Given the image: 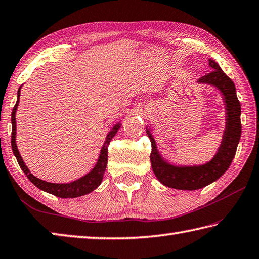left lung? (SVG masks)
I'll return each mask as SVG.
<instances>
[{
	"label": "left lung",
	"instance_id": "8db88e82",
	"mask_svg": "<svg viewBox=\"0 0 259 259\" xmlns=\"http://www.w3.org/2000/svg\"><path fill=\"white\" fill-rule=\"evenodd\" d=\"M213 71L198 79V82L211 83L218 87L224 95L227 103V129L224 131L222 145L211 161L201 166L179 167L164 162L159 156L155 140L149 130H146L152 143L150 162L155 176L163 185L181 190H196L209 185L223 176L236 155L239 140L241 137V106L236 93L233 81L225 74L220 65L213 60H208Z\"/></svg>",
	"mask_w": 259,
	"mask_h": 259
}]
</instances>
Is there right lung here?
<instances>
[{
  "label": "right lung",
  "mask_w": 259,
  "mask_h": 259,
  "mask_svg": "<svg viewBox=\"0 0 259 259\" xmlns=\"http://www.w3.org/2000/svg\"><path fill=\"white\" fill-rule=\"evenodd\" d=\"M19 97H20V88L18 91V100L15 107L12 110V114H11V121H12V134H11V146H12V150L13 154L18 161L19 166L21 167V170L25 172V175L27 178L34 183V185L39 188V189L44 190L46 192H50V194L54 195L56 197H60V198H76V197H80L86 194H89V192L93 191L94 189L101 185V182L103 180V176H104L105 168H106V164H107V152H109V145L112 138L114 137L115 134L117 133V130L120 129V123H117L116 125L113 126L109 135L106 137V142L104 143V146L101 150V155L100 158H98V162L96 164V166L93 168L92 172H89L88 175L84 177L80 178L79 180L73 181L71 183H51V182H46L40 180V179L36 178L35 176H32L31 173L28 170V167L25 165L22 158L19 154V150L17 148V144H16V111H17V106L19 103Z\"/></svg>",
  "instance_id": "obj_1"
}]
</instances>
